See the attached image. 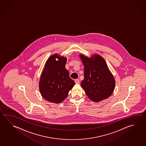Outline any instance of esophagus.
<instances>
[{"mask_svg": "<svg viewBox=\"0 0 146 146\" xmlns=\"http://www.w3.org/2000/svg\"><path fill=\"white\" fill-rule=\"evenodd\" d=\"M75 83L76 84H79L80 83V80L79 79L75 80Z\"/></svg>", "mask_w": 146, "mask_h": 146, "instance_id": "1", "label": "esophagus"}]
</instances>
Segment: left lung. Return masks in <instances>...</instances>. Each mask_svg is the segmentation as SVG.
I'll return each mask as SVG.
<instances>
[{"instance_id":"1","label":"left lung","mask_w":146,"mask_h":146,"mask_svg":"<svg viewBox=\"0 0 146 146\" xmlns=\"http://www.w3.org/2000/svg\"><path fill=\"white\" fill-rule=\"evenodd\" d=\"M79 56L84 73L81 86L88 98L98 102L109 98L114 92L115 80L105 60L97 54L90 58L83 54Z\"/></svg>"}]
</instances>
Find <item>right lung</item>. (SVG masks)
Wrapping results in <instances>:
<instances>
[{
	"label": "right lung",
	"mask_w": 146,
	"mask_h": 146,
	"mask_svg": "<svg viewBox=\"0 0 146 146\" xmlns=\"http://www.w3.org/2000/svg\"><path fill=\"white\" fill-rule=\"evenodd\" d=\"M66 62V57L58 53L50 56L46 61L40 77L39 90L47 101L60 104L75 85L65 68Z\"/></svg>",
	"instance_id": "add662e5"
}]
</instances>
